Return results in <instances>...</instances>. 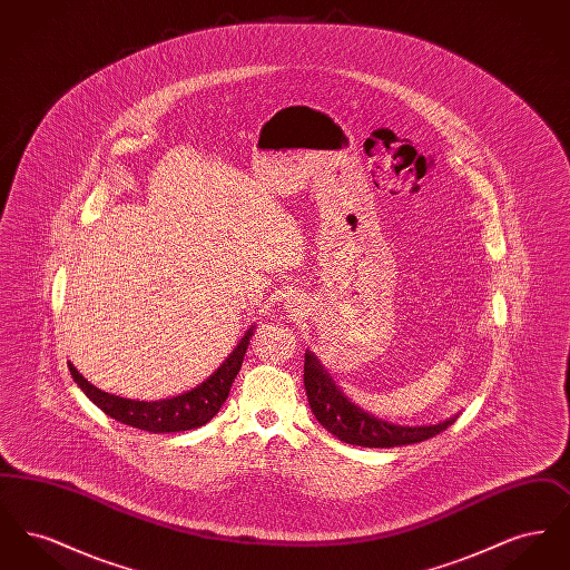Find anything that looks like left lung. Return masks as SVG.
Wrapping results in <instances>:
<instances>
[{
  "mask_svg": "<svg viewBox=\"0 0 570 570\" xmlns=\"http://www.w3.org/2000/svg\"><path fill=\"white\" fill-rule=\"evenodd\" d=\"M303 382H305L307 402L316 421L337 440L356 444V446L391 449V446L423 442L428 438H434L435 434L444 432L449 425L458 421V416H451L438 425H423V428H402V425L384 423L351 404L312 353H305Z\"/></svg>",
  "mask_w": 570,
  "mask_h": 570,
  "instance_id": "obj_1",
  "label": "left lung"
}]
</instances>
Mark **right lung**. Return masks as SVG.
<instances>
[{
  "instance_id": "right-lung-1",
  "label": "right lung",
  "mask_w": 570,
  "mask_h": 570,
  "mask_svg": "<svg viewBox=\"0 0 570 570\" xmlns=\"http://www.w3.org/2000/svg\"><path fill=\"white\" fill-rule=\"evenodd\" d=\"M252 331L254 328L245 333L237 348L228 354V358L217 367V372H214L203 384H198L196 389H191L184 395L160 400V402H136V400L110 395L82 379L72 363L68 367L75 382L81 386L82 393L105 414H109L110 419L136 430H145L149 434L188 432L209 423L216 416L217 410L226 402L230 386L242 370Z\"/></svg>"
}]
</instances>
